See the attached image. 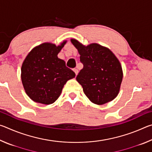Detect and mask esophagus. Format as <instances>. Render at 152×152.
<instances>
[{
  "mask_svg": "<svg viewBox=\"0 0 152 152\" xmlns=\"http://www.w3.org/2000/svg\"><path fill=\"white\" fill-rule=\"evenodd\" d=\"M73 70H74V72H75L76 75H77V74H78V69H76V68H74V69H73Z\"/></svg>",
  "mask_w": 152,
  "mask_h": 152,
  "instance_id": "34e87169",
  "label": "esophagus"
}]
</instances>
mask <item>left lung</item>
<instances>
[{"label":"left lung","instance_id":"left-lung-1","mask_svg":"<svg viewBox=\"0 0 152 152\" xmlns=\"http://www.w3.org/2000/svg\"><path fill=\"white\" fill-rule=\"evenodd\" d=\"M78 50L83 68L76 80L90 101L101 105L113 101L119 93L123 79L119 61L109 49L97 43L83 45L72 39Z\"/></svg>","mask_w":152,"mask_h":152}]
</instances>
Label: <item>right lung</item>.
<instances>
[{"mask_svg": "<svg viewBox=\"0 0 152 152\" xmlns=\"http://www.w3.org/2000/svg\"><path fill=\"white\" fill-rule=\"evenodd\" d=\"M66 41L56 46L43 43L36 46L25 59L21 67V80L27 94L33 101L44 104L54 102L68 80L75 73L66 67L58 54Z\"/></svg>", "mask_w": 152, "mask_h": 152, "instance_id": "right-lung-1", "label": "right lung"}]
</instances>
